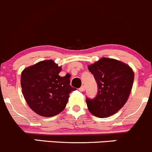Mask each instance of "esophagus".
Listing matches in <instances>:
<instances>
[{
  "label": "esophagus",
  "mask_w": 152,
  "mask_h": 152,
  "mask_svg": "<svg viewBox=\"0 0 152 152\" xmlns=\"http://www.w3.org/2000/svg\"><path fill=\"white\" fill-rule=\"evenodd\" d=\"M79 91H81V92L84 91H85V86H81L79 88Z\"/></svg>",
  "instance_id": "esophagus-1"
}]
</instances>
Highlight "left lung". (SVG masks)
Segmentation results:
<instances>
[{
	"instance_id": "1",
	"label": "left lung",
	"mask_w": 152,
	"mask_h": 152,
	"mask_svg": "<svg viewBox=\"0 0 152 152\" xmlns=\"http://www.w3.org/2000/svg\"><path fill=\"white\" fill-rule=\"evenodd\" d=\"M97 83L94 99H86L89 112L99 118H107L118 112L129 98L134 81V72L124 62L102 58L88 66Z\"/></svg>"
}]
</instances>
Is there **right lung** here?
<instances>
[{"instance_id":"obj_1","label":"right lung","mask_w":152,"mask_h":152,"mask_svg":"<svg viewBox=\"0 0 152 152\" xmlns=\"http://www.w3.org/2000/svg\"><path fill=\"white\" fill-rule=\"evenodd\" d=\"M61 66L53 60L42 61L21 73L22 92L33 111L51 117L64 110L69 94L75 88L69 85L70 75L61 77Z\"/></svg>"}]
</instances>
